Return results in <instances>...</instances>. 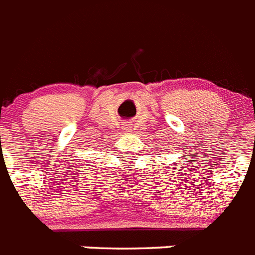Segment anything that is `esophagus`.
<instances>
[{
	"label": "esophagus",
	"mask_w": 255,
	"mask_h": 255,
	"mask_svg": "<svg viewBox=\"0 0 255 255\" xmlns=\"http://www.w3.org/2000/svg\"><path fill=\"white\" fill-rule=\"evenodd\" d=\"M124 130H126V131H131V126H130V125H124Z\"/></svg>",
	"instance_id": "34e87169"
}]
</instances>
